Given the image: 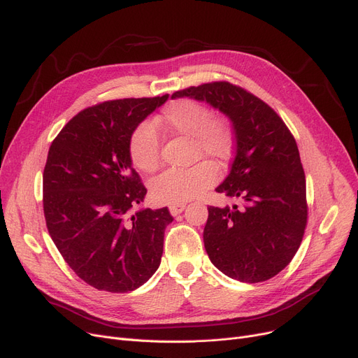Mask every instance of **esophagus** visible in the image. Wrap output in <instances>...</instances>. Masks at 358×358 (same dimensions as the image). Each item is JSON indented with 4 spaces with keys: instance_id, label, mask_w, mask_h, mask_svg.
<instances>
[{
    "instance_id": "esophagus-1",
    "label": "esophagus",
    "mask_w": 358,
    "mask_h": 358,
    "mask_svg": "<svg viewBox=\"0 0 358 358\" xmlns=\"http://www.w3.org/2000/svg\"><path fill=\"white\" fill-rule=\"evenodd\" d=\"M184 209H185V204H173V206H169V213H171L173 216H177V215L182 213Z\"/></svg>"
}]
</instances>
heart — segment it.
I'll return each instance as SVG.
<instances>
[{
  "mask_svg": "<svg viewBox=\"0 0 358 358\" xmlns=\"http://www.w3.org/2000/svg\"><path fill=\"white\" fill-rule=\"evenodd\" d=\"M157 124L169 134L193 138L194 158L206 157L215 165H227L235 150V134L232 126L201 103L181 99L169 103L157 119ZM129 155L134 165L143 173L158 169L159 136L148 122L141 123L129 139ZM216 181V169L201 161L190 168L166 169L150 184V193L158 203L182 204L201 196Z\"/></svg>",
  "mask_w": 358,
  "mask_h": 358,
  "instance_id": "1",
  "label": "heart"
}]
</instances>
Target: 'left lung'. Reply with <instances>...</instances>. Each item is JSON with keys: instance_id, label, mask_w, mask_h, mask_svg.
Masks as SVG:
<instances>
[{"instance_id": "left-lung-1", "label": "left lung", "mask_w": 358, "mask_h": 358, "mask_svg": "<svg viewBox=\"0 0 358 358\" xmlns=\"http://www.w3.org/2000/svg\"><path fill=\"white\" fill-rule=\"evenodd\" d=\"M180 97L206 101L227 115L236 141L231 173L216 192L239 204L209 206L206 252L231 278L266 281L293 259L308 223L306 178L296 141L267 103L231 83L173 94Z\"/></svg>"}]
</instances>
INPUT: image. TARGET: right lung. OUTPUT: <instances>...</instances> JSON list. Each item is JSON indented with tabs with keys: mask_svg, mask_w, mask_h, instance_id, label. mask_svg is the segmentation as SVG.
<instances>
[{
	"mask_svg": "<svg viewBox=\"0 0 358 358\" xmlns=\"http://www.w3.org/2000/svg\"><path fill=\"white\" fill-rule=\"evenodd\" d=\"M168 100L123 99L80 111L49 148L43 171L46 227L66 264L87 285L138 289L161 264L166 208L141 209L146 189L131 166L129 139Z\"/></svg>",
	"mask_w": 358,
	"mask_h": 358,
	"instance_id": "1",
	"label": "right lung"
}]
</instances>
